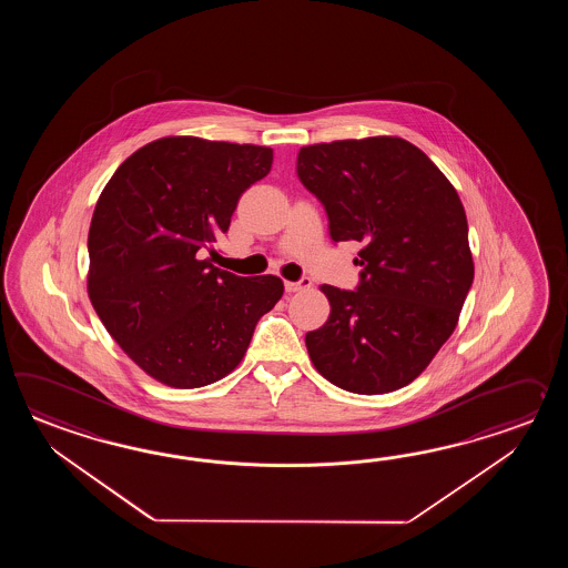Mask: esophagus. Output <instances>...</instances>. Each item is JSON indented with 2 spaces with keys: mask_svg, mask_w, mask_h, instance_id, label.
I'll list each match as a JSON object with an SVG mask.
<instances>
[{
  "mask_svg": "<svg viewBox=\"0 0 568 568\" xmlns=\"http://www.w3.org/2000/svg\"><path fill=\"white\" fill-rule=\"evenodd\" d=\"M313 286V282H311V278H304L298 280V282H284V288H286V292H301V290L311 288Z\"/></svg>",
  "mask_w": 568,
  "mask_h": 568,
  "instance_id": "34e87169",
  "label": "esophagus"
}]
</instances>
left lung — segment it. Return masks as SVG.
<instances>
[{
  "instance_id": "obj_1",
  "label": "left lung",
  "mask_w": 568,
  "mask_h": 568,
  "mask_svg": "<svg viewBox=\"0 0 568 568\" xmlns=\"http://www.w3.org/2000/svg\"><path fill=\"white\" fill-rule=\"evenodd\" d=\"M296 172L333 242H359V286L323 284L331 314L306 333L316 372L353 394L408 386L453 335L471 288L469 227L455 186L392 135L304 145Z\"/></svg>"
}]
</instances>
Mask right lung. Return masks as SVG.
Masks as SVG:
<instances>
[{
  "mask_svg": "<svg viewBox=\"0 0 568 568\" xmlns=\"http://www.w3.org/2000/svg\"><path fill=\"white\" fill-rule=\"evenodd\" d=\"M272 160L266 145L170 135L133 152L99 196L89 298L109 335L160 384L193 389L223 379L282 298L278 276L242 278L206 255Z\"/></svg>",
  "mask_w": 568,
  "mask_h": 568,
  "instance_id": "right-lung-1",
  "label": "right lung"
}]
</instances>
